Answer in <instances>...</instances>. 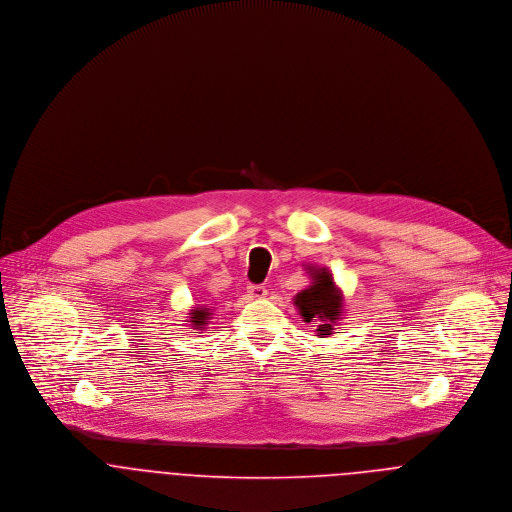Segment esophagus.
I'll return each instance as SVG.
<instances>
[{"instance_id": "34e87169", "label": "esophagus", "mask_w": 512, "mask_h": 512, "mask_svg": "<svg viewBox=\"0 0 512 512\" xmlns=\"http://www.w3.org/2000/svg\"><path fill=\"white\" fill-rule=\"evenodd\" d=\"M266 295H268V290H266L264 286H250V288L246 290V299H248V301L266 299Z\"/></svg>"}]
</instances>
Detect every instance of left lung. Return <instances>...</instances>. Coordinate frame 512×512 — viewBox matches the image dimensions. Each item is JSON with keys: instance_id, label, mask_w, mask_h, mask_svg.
Listing matches in <instances>:
<instances>
[{"instance_id": "1", "label": "left lung", "mask_w": 512, "mask_h": 512, "mask_svg": "<svg viewBox=\"0 0 512 512\" xmlns=\"http://www.w3.org/2000/svg\"><path fill=\"white\" fill-rule=\"evenodd\" d=\"M311 284L295 295L293 305L297 307L305 323H317V337L333 335V327L341 321L343 311V292L337 288L333 274L323 266L305 268Z\"/></svg>"}]
</instances>
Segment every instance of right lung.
Listing matches in <instances>:
<instances>
[{
	"label": "right lung",
	"mask_w": 512,
	"mask_h": 512,
	"mask_svg": "<svg viewBox=\"0 0 512 512\" xmlns=\"http://www.w3.org/2000/svg\"><path fill=\"white\" fill-rule=\"evenodd\" d=\"M191 327H195V329H203L205 325H207V321H209V315H211V309H207V307H195V309H191Z\"/></svg>",
	"instance_id": "add662e5"
}]
</instances>
